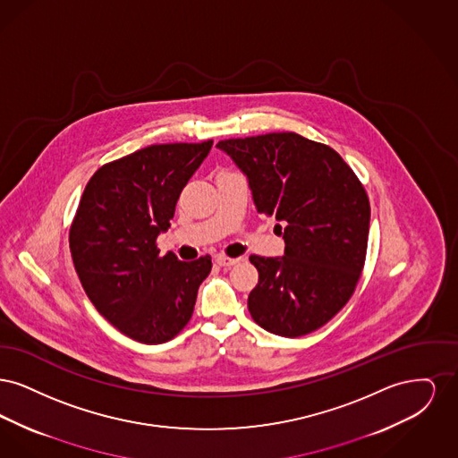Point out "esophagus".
<instances>
[{"label":"esophagus","instance_id":"obj_1","mask_svg":"<svg viewBox=\"0 0 458 458\" xmlns=\"http://www.w3.org/2000/svg\"><path fill=\"white\" fill-rule=\"evenodd\" d=\"M239 258H228V256H225V254H219L216 256V262H218L219 266H235L237 262H239Z\"/></svg>","mask_w":458,"mask_h":458}]
</instances>
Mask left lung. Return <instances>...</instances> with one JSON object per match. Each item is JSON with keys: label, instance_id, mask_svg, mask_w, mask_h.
I'll return each instance as SVG.
<instances>
[{"label": "left lung", "instance_id": "8db88e82", "mask_svg": "<svg viewBox=\"0 0 458 458\" xmlns=\"http://www.w3.org/2000/svg\"><path fill=\"white\" fill-rule=\"evenodd\" d=\"M249 178L258 211L275 216L284 258L250 256L259 282L249 295L252 319L297 338L335 318L362 276L369 239V197L327 144L295 131L219 140Z\"/></svg>", "mask_w": 458, "mask_h": 458}]
</instances>
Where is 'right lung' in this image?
Returning <instances> with one entry per match:
<instances>
[{
	"instance_id": "1",
	"label": "right lung",
	"mask_w": 458,
	"mask_h": 458,
	"mask_svg": "<svg viewBox=\"0 0 458 458\" xmlns=\"http://www.w3.org/2000/svg\"><path fill=\"white\" fill-rule=\"evenodd\" d=\"M211 146L154 144L109 161L90 176L72 221L70 252L90 302L140 344H165L187 327L211 273L209 254L178 261L156 243Z\"/></svg>"
}]
</instances>
